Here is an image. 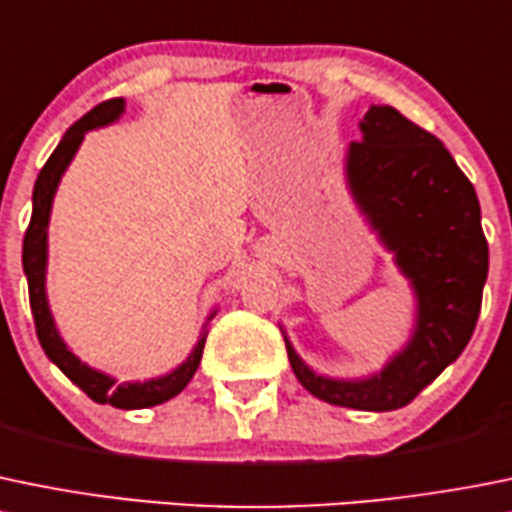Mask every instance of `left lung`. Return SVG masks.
Segmentation results:
<instances>
[{"label":"left lung","instance_id":"left-lung-1","mask_svg":"<svg viewBox=\"0 0 512 512\" xmlns=\"http://www.w3.org/2000/svg\"><path fill=\"white\" fill-rule=\"evenodd\" d=\"M345 177L360 215L410 282L415 317L408 342L377 372L330 377L312 370L280 330L307 393L340 408L385 413L405 408L465 350L488 280V242L475 187L453 155L388 104H372L360 119Z\"/></svg>","mask_w":512,"mask_h":512}]
</instances>
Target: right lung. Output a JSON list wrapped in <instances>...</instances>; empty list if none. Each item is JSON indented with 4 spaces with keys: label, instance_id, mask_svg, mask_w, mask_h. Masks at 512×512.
I'll use <instances>...</instances> for the list:
<instances>
[{
    "label": "right lung",
    "instance_id": "1",
    "mask_svg": "<svg viewBox=\"0 0 512 512\" xmlns=\"http://www.w3.org/2000/svg\"><path fill=\"white\" fill-rule=\"evenodd\" d=\"M124 114V99H109V102L97 104L89 109L79 122H74L67 132H64L62 142L47 165L39 172L37 182H34V195H32V220H29L27 235H24L22 247V267L27 275L29 285V305H32L34 327H37V337L42 350L47 352L49 360L77 385L79 390L89 395L94 403L112 405L119 410H140L152 408V405L167 403L170 398L180 395L187 388V382L195 377L197 367H200L202 350H205L207 340V325L215 317L217 310L207 315V322L202 325L200 340L192 347L185 362L170 370L167 375L150 377V380L140 382H117V377L107 375V372L97 370V367L87 365L79 360L72 352V347L62 340L54 322L52 310H49L47 300V232H49V215H52V202L57 195V187L62 182V175L67 172L69 162L77 155L79 145L84 142V135L99 127L114 124Z\"/></svg>",
    "mask_w": 512,
    "mask_h": 512
}]
</instances>
